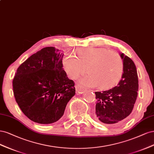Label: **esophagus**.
Instances as JSON below:
<instances>
[{
    "label": "esophagus",
    "mask_w": 154,
    "mask_h": 154,
    "mask_svg": "<svg viewBox=\"0 0 154 154\" xmlns=\"http://www.w3.org/2000/svg\"><path fill=\"white\" fill-rule=\"evenodd\" d=\"M75 90H76V93L77 94H81L83 93L84 91V88L82 86H81L80 84H76L75 85Z\"/></svg>",
    "instance_id": "1"
}]
</instances>
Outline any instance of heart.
I'll return each mask as SVG.
<instances>
[{
  "instance_id": "heart-1",
  "label": "heart",
  "mask_w": 154,
  "mask_h": 154,
  "mask_svg": "<svg viewBox=\"0 0 154 154\" xmlns=\"http://www.w3.org/2000/svg\"><path fill=\"white\" fill-rule=\"evenodd\" d=\"M77 56L66 54L63 59V66L72 79L84 73L87 68L90 74L81 79L84 86H100L101 89L106 90L115 86L121 79L123 64L118 53L105 48L93 47L80 49Z\"/></svg>"
}]
</instances>
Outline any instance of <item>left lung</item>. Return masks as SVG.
Segmentation results:
<instances>
[{
    "label": "left lung",
    "mask_w": 154,
    "mask_h": 154,
    "mask_svg": "<svg viewBox=\"0 0 154 154\" xmlns=\"http://www.w3.org/2000/svg\"><path fill=\"white\" fill-rule=\"evenodd\" d=\"M120 55L123 64L120 81L110 90L95 93L96 120L109 125L120 123L129 116L137 97L138 77L135 64L123 53Z\"/></svg>",
    "instance_id": "8db88e82"
}]
</instances>
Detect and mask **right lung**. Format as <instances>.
Masks as SVG:
<instances>
[{
  "instance_id": "obj_1",
  "label": "right lung",
  "mask_w": 154,
  "mask_h": 154,
  "mask_svg": "<svg viewBox=\"0 0 154 154\" xmlns=\"http://www.w3.org/2000/svg\"><path fill=\"white\" fill-rule=\"evenodd\" d=\"M63 51L42 48L20 66L13 81L14 96L31 120L41 124L58 121L75 95V83L63 70Z\"/></svg>"
}]
</instances>
